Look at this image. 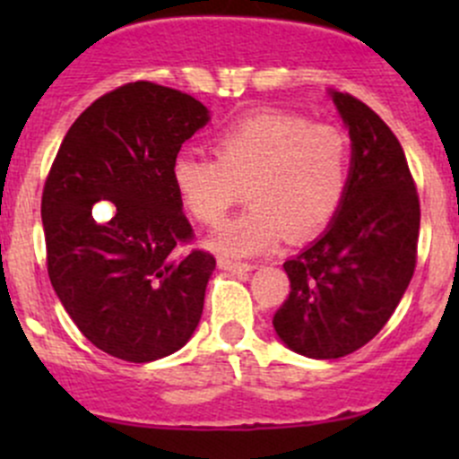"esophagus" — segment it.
<instances>
[{"instance_id": "34e87169", "label": "esophagus", "mask_w": 459, "mask_h": 459, "mask_svg": "<svg viewBox=\"0 0 459 459\" xmlns=\"http://www.w3.org/2000/svg\"><path fill=\"white\" fill-rule=\"evenodd\" d=\"M220 268H224V271H230V273H247V271H253V264H247V262H238V259H229V257H220Z\"/></svg>"}]
</instances>
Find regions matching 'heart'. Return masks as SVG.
I'll return each mask as SVG.
<instances>
[{
    "label": "heart",
    "instance_id": "heart-1",
    "mask_svg": "<svg viewBox=\"0 0 459 459\" xmlns=\"http://www.w3.org/2000/svg\"><path fill=\"white\" fill-rule=\"evenodd\" d=\"M212 152H182L173 164V184L204 226L221 224L247 188L251 206L211 239V247L230 255L268 251L286 233L290 239L311 238L335 217L349 188L346 135L302 115H248L212 137Z\"/></svg>",
    "mask_w": 459,
    "mask_h": 459
}]
</instances>
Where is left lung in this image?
Listing matches in <instances>:
<instances>
[{
  "label": "left lung",
  "instance_id": "1",
  "mask_svg": "<svg viewBox=\"0 0 459 459\" xmlns=\"http://www.w3.org/2000/svg\"><path fill=\"white\" fill-rule=\"evenodd\" d=\"M331 97L353 146L349 188L322 238L284 262L290 293L273 317L280 340L313 359L344 358L382 331L420 238L418 188L397 137L358 97Z\"/></svg>",
  "mask_w": 459,
  "mask_h": 459
}]
</instances>
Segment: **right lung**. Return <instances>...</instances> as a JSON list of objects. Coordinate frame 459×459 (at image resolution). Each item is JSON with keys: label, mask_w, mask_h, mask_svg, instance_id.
I'll return each mask as SVG.
<instances>
[{"label": "right lung", "mask_w": 459, "mask_h": 459, "mask_svg": "<svg viewBox=\"0 0 459 459\" xmlns=\"http://www.w3.org/2000/svg\"><path fill=\"white\" fill-rule=\"evenodd\" d=\"M206 122L195 97L131 82L75 119L46 178L50 284L86 340L124 362L175 353L200 324L215 257L182 253L195 235L173 164Z\"/></svg>", "instance_id": "add662e5"}]
</instances>
